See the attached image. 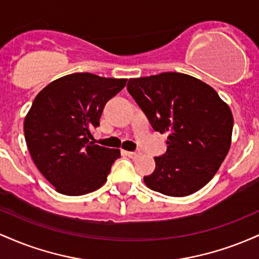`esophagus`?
<instances>
[{"label": "esophagus", "instance_id": "1", "mask_svg": "<svg viewBox=\"0 0 259 259\" xmlns=\"http://www.w3.org/2000/svg\"><path fill=\"white\" fill-rule=\"evenodd\" d=\"M125 154L127 157H129V158H132V159H136V158H139L140 156H141V153H140V152H125Z\"/></svg>", "mask_w": 259, "mask_h": 259}]
</instances>
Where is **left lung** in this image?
<instances>
[{
  "label": "left lung",
  "mask_w": 259,
  "mask_h": 259,
  "mask_svg": "<svg viewBox=\"0 0 259 259\" xmlns=\"http://www.w3.org/2000/svg\"><path fill=\"white\" fill-rule=\"evenodd\" d=\"M126 89L153 129L168 134L167 152L154 157L146 185L173 197L202 189L230 148L234 119L227 103L209 85L183 73L130 79Z\"/></svg>",
  "instance_id": "8db88e82"
}]
</instances>
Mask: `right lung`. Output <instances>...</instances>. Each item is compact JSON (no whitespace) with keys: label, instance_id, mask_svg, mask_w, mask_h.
<instances>
[{"label":"right lung","instance_id":"obj_1","mask_svg":"<svg viewBox=\"0 0 259 259\" xmlns=\"http://www.w3.org/2000/svg\"><path fill=\"white\" fill-rule=\"evenodd\" d=\"M126 79L75 73L38 92L25 117L28 150L40 173L59 194L80 196L100 189L120 151L90 141L103 108Z\"/></svg>","mask_w":259,"mask_h":259}]
</instances>
